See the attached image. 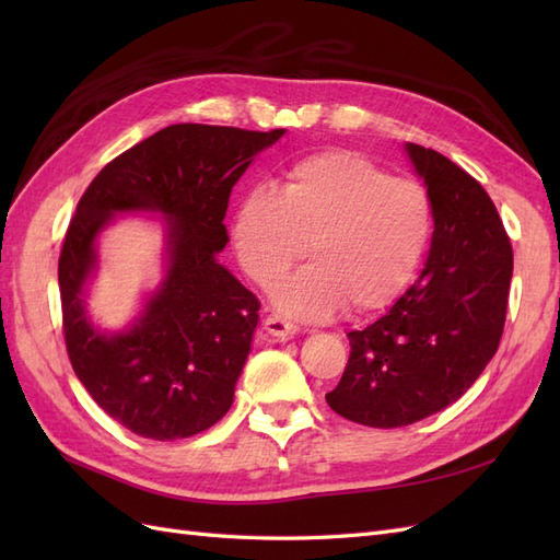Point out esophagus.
Here are the masks:
<instances>
[{"label":"esophagus","instance_id":"34e87169","mask_svg":"<svg viewBox=\"0 0 560 560\" xmlns=\"http://www.w3.org/2000/svg\"><path fill=\"white\" fill-rule=\"evenodd\" d=\"M264 329H266V334H270L273 338H282V341H284V338H294L299 334V327L294 325V322H287L278 315H268L264 319Z\"/></svg>","mask_w":560,"mask_h":560}]
</instances>
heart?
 Listing matches in <instances>:
<instances>
[{"instance_id":"b5f03b06","label":"heart","mask_w":560,"mask_h":560,"mask_svg":"<svg viewBox=\"0 0 560 560\" xmlns=\"http://www.w3.org/2000/svg\"><path fill=\"white\" fill-rule=\"evenodd\" d=\"M432 233L428 191L389 177L352 151H322L294 163L280 191L252 189L233 217V245L247 276L273 284L284 315L322 319L348 303L354 313L393 301L416 273Z\"/></svg>"}]
</instances>
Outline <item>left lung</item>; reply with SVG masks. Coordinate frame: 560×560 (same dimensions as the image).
<instances>
[{
    "label": "left lung",
    "mask_w": 560,
    "mask_h": 560,
    "mask_svg": "<svg viewBox=\"0 0 560 560\" xmlns=\"http://www.w3.org/2000/svg\"><path fill=\"white\" fill-rule=\"evenodd\" d=\"M432 206V245L418 280L376 322L350 331V358L327 393L369 428H404L446 409L500 346L512 243L483 186L434 149L406 142Z\"/></svg>",
    "instance_id": "left-lung-1"
}]
</instances>
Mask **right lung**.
<instances>
[{
    "instance_id": "add662e5",
    "label": "right lung",
    "mask_w": 560,
    "mask_h": 560,
    "mask_svg": "<svg viewBox=\"0 0 560 560\" xmlns=\"http://www.w3.org/2000/svg\"><path fill=\"white\" fill-rule=\"evenodd\" d=\"M282 135L167 126L107 163L81 196L58 261L67 354L100 409L130 432L175 442L231 409L261 306L217 254L229 243L231 189ZM124 211L166 217V273L126 330L105 332L85 313V292L96 235Z\"/></svg>"
}]
</instances>
